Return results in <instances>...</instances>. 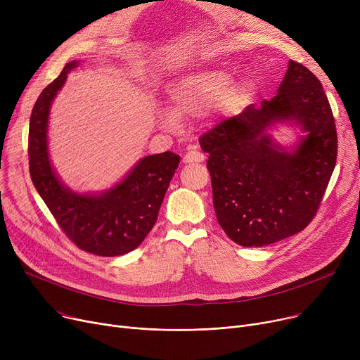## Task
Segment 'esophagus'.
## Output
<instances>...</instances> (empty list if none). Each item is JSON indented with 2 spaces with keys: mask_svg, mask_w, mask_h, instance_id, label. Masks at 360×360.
I'll return each instance as SVG.
<instances>
[{
  "mask_svg": "<svg viewBox=\"0 0 360 360\" xmlns=\"http://www.w3.org/2000/svg\"><path fill=\"white\" fill-rule=\"evenodd\" d=\"M204 160V155L198 150H190L188 153L182 158L184 163H197V162H202Z\"/></svg>",
  "mask_w": 360,
  "mask_h": 360,
  "instance_id": "obj_1",
  "label": "esophagus"
}]
</instances>
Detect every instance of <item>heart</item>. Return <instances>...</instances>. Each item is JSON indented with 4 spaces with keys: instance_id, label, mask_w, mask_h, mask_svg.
Masks as SVG:
<instances>
[{
    "instance_id": "heart-1",
    "label": "heart",
    "mask_w": 360,
    "mask_h": 360,
    "mask_svg": "<svg viewBox=\"0 0 360 360\" xmlns=\"http://www.w3.org/2000/svg\"><path fill=\"white\" fill-rule=\"evenodd\" d=\"M233 82L224 70H205L179 79L169 89L170 112H162L159 121L166 128H176L178 120L197 118L221 103L226 115L238 112L254 90L251 80Z\"/></svg>"
}]
</instances>
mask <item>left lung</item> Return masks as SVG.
<instances>
[{"label": "left lung", "instance_id": "1", "mask_svg": "<svg viewBox=\"0 0 360 360\" xmlns=\"http://www.w3.org/2000/svg\"><path fill=\"white\" fill-rule=\"evenodd\" d=\"M277 122L304 132L293 150L268 132ZM200 146L221 229L242 247H264L304 231L316 214L335 166L337 131L323 84L290 60L273 99L223 120Z\"/></svg>", "mask_w": 360, "mask_h": 360}]
</instances>
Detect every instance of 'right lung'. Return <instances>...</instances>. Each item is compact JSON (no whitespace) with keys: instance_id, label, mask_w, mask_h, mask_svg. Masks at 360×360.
I'll list each match as a JSON object with an SVG mask.
<instances>
[{"instance_id":"obj_1","label":"right lung","mask_w":360,"mask_h":360,"mask_svg":"<svg viewBox=\"0 0 360 360\" xmlns=\"http://www.w3.org/2000/svg\"><path fill=\"white\" fill-rule=\"evenodd\" d=\"M79 65L68 63L37 98L29 124L30 178L65 235L86 252L118 257L136 250L153 229L170 179L179 163L172 151L143 158L131 172L101 194H79L65 186L51 165L48 120L51 103Z\"/></svg>"}]
</instances>
